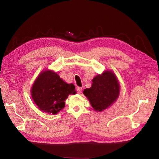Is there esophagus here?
Here are the masks:
<instances>
[{
  "instance_id": "esophagus-1",
  "label": "esophagus",
  "mask_w": 159,
  "mask_h": 159,
  "mask_svg": "<svg viewBox=\"0 0 159 159\" xmlns=\"http://www.w3.org/2000/svg\"><path fill=\"white\" fill-rule=\"evenodd\" d=\"M81 91H82V88L77 87V91H78V93H80L81 92Z\"/></svg>"
}]
</instances>
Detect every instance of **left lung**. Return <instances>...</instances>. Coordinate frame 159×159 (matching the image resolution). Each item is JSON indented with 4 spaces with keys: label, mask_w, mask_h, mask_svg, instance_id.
<instances>
[{
    "label": "left lung",
    "mask_w": 159,
    "mask_h": 159,
    "mask_svg": "<svg viewBox=\"0 0 159 159\" xmlns=\"http://www.w3.org/2000/svg\"><path fill=\"white\" fill-rule=\"evenodd\" d=\"M120 86L116 75L112 71H105L92 80L90 88L83 91L96 111H102L111 106L118 99Z\"/></svg>",
    "instance_id": "1"
}]
</instances>
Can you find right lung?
Wrapping results in <instances>:
<instances>
[{"label": "right lung", "instance_id": "add662e5", "mask_svg": "<svg viewBox=\"0 0 159 159\" xmlns=\"http://www.w3.org/2000/svg\"><path fill=\"white\" fill-rule=\"evenodd\" d=\"M75 93L73 84H67L52 70L42 71L31 89L32 98L38 108L53 115L65 107L64 102L70 94Z\"/></svg>", "mask_w": 159, "mask_h": 159}]
</instances>
